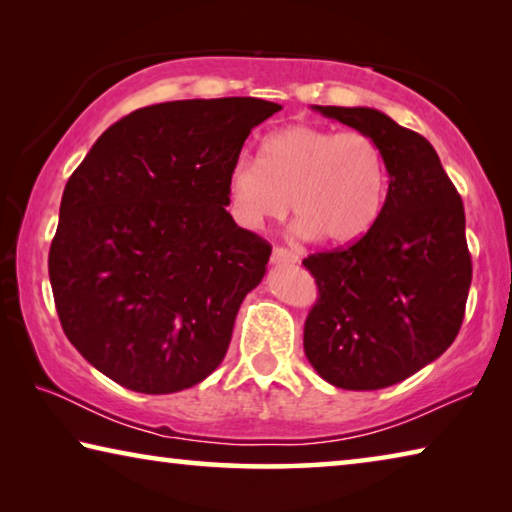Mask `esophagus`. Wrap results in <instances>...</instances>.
I'll list each match as a JSON object with an SVG mask.
<instances>
[{
	"label": "esophagus",
	"mask_w": 512,
	"mask_h": 512,
	"mask_svg": "<svg viewBox=\"0 0 512 512\" xmlns=\"http://www.w3.org/2000/svg\"><path fill=\"white\" fill-rule=\"evenodd\" d=\"M271 262L277 266V264H298L300 262V257L296 255V253H291V250H287V248H273V253H271Z\"/></svg>",
	"instance_id": "obj_1"
}]
</instances>
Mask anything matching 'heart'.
<instances>
[{
  "mask_svg": "<svg viewBox=\"0 0 512 512\" xmlns=\"http://www.w3.org/2000/svg\"><path fill=\"white\" fill-rule=\"evenodd\" d=\"M225 187L232 216L248 230L293 207L300 237L348 244L379 219L388 164L366 133L296 124L264 137L257 162L246 155L232 162Z\"/></svg>",
  "mask_w": 512,
  "mask_h": 512,
  "instance_id": "obj_1",
  "label": "heart"
}]
</instances>
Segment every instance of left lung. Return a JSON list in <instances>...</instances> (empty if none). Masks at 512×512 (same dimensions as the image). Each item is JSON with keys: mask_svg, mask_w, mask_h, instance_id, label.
I'll list each match as a JSON object with an SVG mask.
<instances>
[{"mask_svg": "<svg viewBox=\"0 0 512 512\" xmlns=\"http://www.w3.org/2000/svg\"><path fill=\"white\" fill-rule=\"evenodd\" d=\"M311 108L381 146L388 192L357 244L302 262L320 293L305 354L332 386L379 391L436 361L461 329L472 282L463 201L422 135L375 108Z\"/></svg>", "mask_w": 512, "mask_h": 512, "instance_id": "1", "label": "left lung"}]
</instances>
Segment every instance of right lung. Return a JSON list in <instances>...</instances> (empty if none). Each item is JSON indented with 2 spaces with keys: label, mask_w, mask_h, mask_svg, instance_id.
Instances as JSON below:
<instances>
[{
  "label": "right lung",
  "mask_w": 512,
  "mask_h": 512,
  "mask_svg": "<svg viewBox=\"0 0 512 512\" xmlns=\"http://www.w3.org/2000/svg\"><path fill=\"white\" fill-rule=\"evenodd\" d=\"M255 97L185 99L131 112L69 176L49 280L65 336L135 393L192 388L219 368L271 246L225 207Z\"/></svg>",
  "instance_id": "obj_1"
}]
</instances>
